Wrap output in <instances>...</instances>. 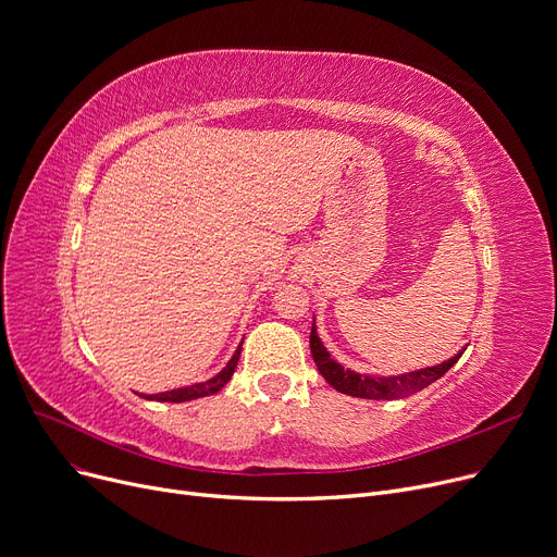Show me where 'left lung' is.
<instances>
[{
	"mask_svg": "<svg viewBox=\"0 0 557 557\" xmlns=\"http://www.w3.org/2000/svg\"><path fill=\"white\" fill-rule=\"evenodd\" d=\"M309 345H311V357L315 361V368H318L320 374L325 376V382L332 388H336L338 393L361 397V399H399V397H406V395H413V393L426 388L429 384H433L435 379H441L465 352V347H462L456 357H451L443 363L411 370V372H404V374L384 376V374L357 372L352 368H345L343 363H338L330 355V349L325 347L323 338L318 336L315 315H313Z\"/></svg>",
	"mask_w": 557,
	"mask_h": 557,
	"instance_id": "left-lung-1",
	"label": "left lung"
}]
</instances>
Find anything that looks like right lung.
<instances>
[{"label": "right lung", "instance_id": "1", "mask_svg": "<svg viewBox=\"0 0 557 557\" xmlns=\"http://www.w3.org/2000/svg\"><path fill=\"white\" fill-rule=\"evenodd\" d=\"M244 343V341H242ZM242 357V345L234 349V355L230 357V361L225 363V368H221V372H216L214 376H210L208 382H200V384H191V386H183V388H173V391H164V393H156V395H146L139 393L141 399H151V401H173V404H181V401H191L198 397H208L219 393L234 374V368H237Z\"/></svg>", "mask_w": 557, "mask_h": 557}]
</instances>
